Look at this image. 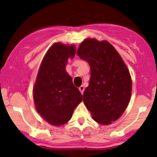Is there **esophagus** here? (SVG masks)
Here are the masks:
<instances>
[{"mask_svg": "<svg viewBox=\"0 0 157 157\" xmlns=\"http://www.w3.org/2000/svg\"><path fill=\"white\" fill-rule=\"evenodd\" d=\"M79 90H80V93H81L82 94H83V91H84V87H83V85H81V86H80V87H79Z\"/></svg>", "mask_w": 157, "mask_h": 157, "instance_id": "obj_1", "label": "esophagus"}]
</instances>
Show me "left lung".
Wrapping results in <instances>:
<instances>
[{
    "instance_id": "1",
    "label": "left lung",
    "mask_w": 157,
    "mask_h": 157,
    "mask_svg": "<svg viewBox=\"0 0 157 157\" xmlns=\"http://www.w3.org/2000/svg\"><path fill=\"white\" fill-rule=\"evenodd\" d=\"M77 55L90 67L89 86L83 100L92 118L101 125H110L126 109L132 92V80L126 65L108 41L86 39Z\"/></svg>"
}]
</instances>
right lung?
<instances>
[{
    "mask_svg": "<svg viewBox=\"0 0 157 157\" xmlns=\"http://www.w3.org/2000/svg\"><path fill=\"white\" fill-rule=\"evenodd\" d=\"M74 45L55 43L42 61L33 88L38 113L52 125L70 121L76 107L82 101L80 90L66 71L69 58L75 56Z\"/></svg>",
    "mask_w": 157,
    "mask_h": 157,
    "instance_id": "1",
    "label": "right lung"
}]
</instances>
